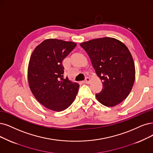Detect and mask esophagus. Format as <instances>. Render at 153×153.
Wrapping results in <instances>:
<instances>
[{
  "label": "esophagus",
  "instance_id": "obj_1",
  "mask_svg": "<svg viewBox=\"0 0 153 153\" xmlns=\"http://www.w3.org/2000/svg\"><path fill=\"white\" fill-rule=\"evenodd\" d=\"M83 82L84 84H89L90 82V78L89 77H86L85 79V80L83 81Z\"/></svg>",
  "mask_w": 153,
  "mask_h": 153
}]
</instances>
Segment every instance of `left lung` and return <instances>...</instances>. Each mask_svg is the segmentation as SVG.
I'll use <instances>...</instances> for the list:
<instances>
[{"label":"left lung","instance_id":"left-lung-1","mask_svg":"<svg viewBox=\"0 0 153 153\" xmlns=\"http://www.w3.org/2000/svg\"><path fill=\"white\" fill-rule=\"evenodd\" d=\"M91 59L103 88L96 94L100 103L112 107L126 99L133 87L135 69L132 56L126 45L104 37L80 44Z\"/></svg>","mask_w":153,"mask_h":153}]
</instances>
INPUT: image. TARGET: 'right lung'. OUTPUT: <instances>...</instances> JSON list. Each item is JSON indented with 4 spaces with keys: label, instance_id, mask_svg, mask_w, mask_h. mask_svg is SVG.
<instances>
[{
    "label": "right lung",
    "instance_id": "add662e5",
    "mask_svg": "<svg viewBox=\"0 0 153 153\" xmlns=\"http://www.w3.org/2000/svg\"><path fill=\"white\" fill-rule=\"evenodd\" d=\"M77 44L58 39H47L33 50L27 68L30 88L47 108L61 111L74 101L79 85L64 79L62 61Z\"/></svg>",
    "mask_w": 153,
    "mask_h": 153
}]
</instances>
